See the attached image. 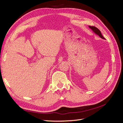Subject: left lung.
Wrapping results in <instances>:
<instances>
[{"instance_id": "left-lung-1", "label": "left lung", "mask_w": 123, "mask_h": 123, "mask_svg": "<svg viewBox=\"0 0 123 123\" xmlns=\"http://www.w3.org/2000/svg\"><path fill=\"white\" fill-rule=\"evenodd\" d=\"M89 28L91 29L92 30L94 31V32H95L96 34L98 35L99 36V37H101L102 38L105 39V38H104V37L103 36L102 33H101V32L100 31V30L98 28L94 27V26H90V25H89Z\"/></svg>"}]
</instances>
